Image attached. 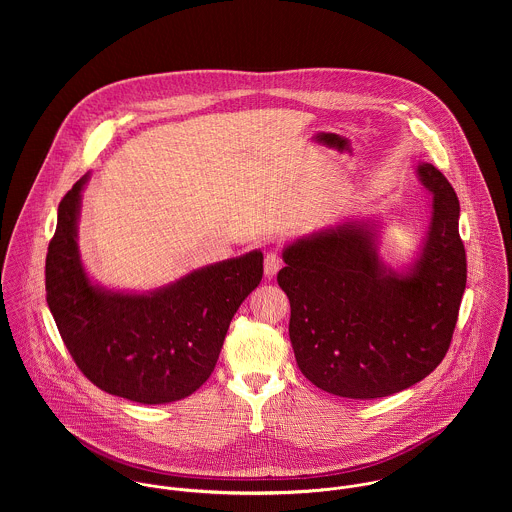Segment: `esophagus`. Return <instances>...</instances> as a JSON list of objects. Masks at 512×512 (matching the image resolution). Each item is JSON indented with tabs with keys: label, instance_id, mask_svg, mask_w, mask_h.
I'll return each mask as SVG.
<instances>
[{
	"label": "esophagus",
	"instance_id": "34e87169",
	"mask_svg": "<svg viewBox=\"0 0 512 512\" xmlns=\"http://www.w3.org/2000/svg\"><path fill=\"white\" fill-rule=\"evenodd\" d=\"M282 268V260L276 254H268L264 260V274L266 278H274Z\"/></svg>",
	"mask_w": 512,
	"mask_h": 512
}]
</instances>
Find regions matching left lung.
<instances>
[{
  "label": "left lung",
  "mask_w": 512,
  "mask_h": 512,
  "mask_svg": "<svg viewBox=\"0 0 512 512\" xmlns=\"http://www.w3.org/2000/svg\"><path fill=\"white\" fill-rule=\"evenodd\" d=\"M416 177L432 195L430 222L402 266L380 254L378 217H347L282 250L295 361L329 394L390 396L426 378L449 349L467 282L459 201L432 163H418Z\"/></svg>",
  "instance_id": "8db88e82"
}]
</instances>
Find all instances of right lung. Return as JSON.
Listing matches in <instances>:
<instances>
[{
	"label": "right lung",
	"instance_id": "right-lung-1",
	"mask_svg": "<svg viewBox=\"0 0 512 512\" xmlns=\"http://www.w3.org/2000/svg\"><path fill=\"white\" fill-rule=\"evenodd\" d=\"M88 179L61 201L47 252V303L59 333L104 392L149 406L187 398L215 370L236 309L262 280L264 254L250 250L147 292L106 288L86 272L78 248Z\"/></svg>",
	"mask_w": 512,
	"mask_h": 512
}]
</instances>
